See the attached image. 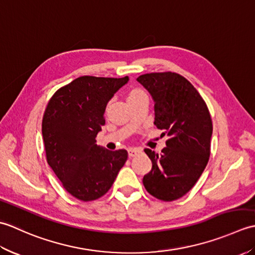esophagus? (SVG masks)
<instances>
[{
  "mask_svg": "<svg viewBox=\"0 0 255 255\" xmlns=\"http://www.w3.org/2000/svg\"><path fill=\"white\" fill-rule=\"evenodd\" d=\"M140 153H141V150H140V149H137V148H129L128 149L129 156H136Z\"/></svg>",
  "mask_w": 255,
  "mask_h": 255,
  "instance_id": "34e87169",
  "label": "esophagus"
}]
</instances>
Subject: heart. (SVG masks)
Instances as JSON below:
<instances>
[{
	"label": "heart",
	"mask_w": 255,
	"mask_h": 255,
	"mask_svg": "<svg viewBox=\"0 0 255 255\" xmlns=\"http://www.w3.org/2000/svg\"><path fill=\"white\" fill-rule=\"evenodd\" d=\"M145 95L144 92L140 89H133L128 94V99H134V97H139V96H143Z\"/></svg>",
	"instance_id": "obj_1"
}]
</instances>
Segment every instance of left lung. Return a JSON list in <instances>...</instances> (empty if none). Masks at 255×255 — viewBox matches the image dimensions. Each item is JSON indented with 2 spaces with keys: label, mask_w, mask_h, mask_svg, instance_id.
<instances>
[{
  "label": "left lung",
  "mask_w": 255,
  "mask_h": 255,
  "mask_svg": "<svg viewBox=\"0 0 255 255\" xmlns=\"http://www.w3.org/2000/svg\"><path fill=\"white\" fill-rule=\"evenodd\" d=\"M154 101V125L166 147L158 154L144 149L152 169L142 183L163 202L184 196L202 175L210 155L213 122L204 99L193 84L175 72H152L137 79Z\"/></svg>",
  "instance_id": "obj_1"
}]
</instances>
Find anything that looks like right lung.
Returning a JSON list of instances; mask_svg holds the SVG:
<instances>
[{
  "label": "right lung",
  "instance_id": "right-lung-1",
  "mask_svg": "<svg viewBox=\"0 0 255 255\" xmlns=\"http://www.w3.org/2000/svg\"><path fill=\"white\" fill-rule=\"evenodd\" d=\"M128 82L125 78L84 75L59 89L42 117L46 159L64 189L82 202H92L112 187L124 164L126 150L110 151L96 144L105 125V108Z\"/></svg>",
  "mask_w": 255,
  "mask_h": 255
}]
</instances>
